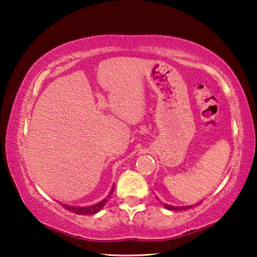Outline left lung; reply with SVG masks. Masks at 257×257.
I'll use <instances>...</instances> for the list:
<instances>
[{
	"mask_svg": "<svg viewBox=\"0 0 257 257\" xmlns=\"http://www.w3.org/2000/svg\"><path fill=\"white\" fill-rule=\"evenodd\" d=\"M163 206L167 208V210H170V211H181V210H187V208H190L193 206H173V205H168V204H163Z\"/></svg>",
	"mask_w": 257,
	"mask_h": 257,
	"instance_id": "8db88e82",
	"label": "left lung"
}]
</instances>
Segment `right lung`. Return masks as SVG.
<instances>
[{"instance_id":"right-lung-1","label":"right lung","mask_w":257,"mask_h":257,"mask_svg":"<svg viewBox=\"0 0 257 257\" xmlns=\"http://www.w3.org/2000/svg\"><path fill=\"white\" fill-rule=\"evenodd\" d=\"M113 189H114V186H112V189L110 191V194L107 195L106 198H104L103 201L98 202L96 204H94V205H89V206H73V205H68V204H63L61 203V205H62L66 210L71 211L73 213H76V214H80V215H88V214H96L97 212H99L104 207V205L107 203V199L111 197V195L113 193ZM60 203V202H59Z\"/></svg>"}]
</instances>
